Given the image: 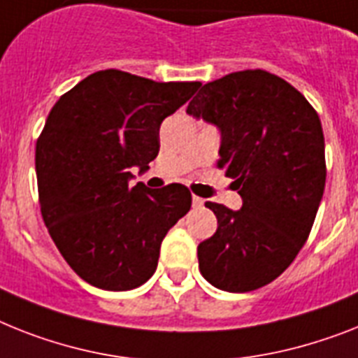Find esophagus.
I'll return each mask as SVG.
<instances>
[{
  "label": "esophagus",
  "instance_id": "34e87169",
  "mask_svg": "<svg viewBox=\"0 0 358 358\" xmlns=\"http://www.w3.org/2000/svg\"><path fill=\"white\" fill-rule=\"evenodd\" d=\"M192 205H194V208H201V206L205 205V199H201V197L194 196L192 197Z\"/></svg>",
  "mask_w": 358,
  "mask_h": 358
}]
</instances>
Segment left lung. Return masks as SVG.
I'll use <instances>...</instances> for the list:
<instances>
[{
    "instance_id": "obj_1",
    "label": "left lung",
    "mask_w": 358,
    "mask_h": 358,
    "mask_svg": "<svg viewBox=\"0 0 358 358\" xmlns=\"http://www.w3.org/2000/svg\"><path fill=\"white\" fill-rule=\"evenodd\" d=\"M186 113L220 129V161L243 205L205 203L217 230L197 247L206 282L247 292L276 280L306 243L324 186V133L317 111L289 82L262 69L208 82Z\"/></svg>"
}]
</instances>
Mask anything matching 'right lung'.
<instances>
[{"instance_id": "obj_1", "label": "right lung", "mask_w": 358, "mask_h": 358, "mask_svg": "<svg viewBox=\"0 0 358 358\" xmlns=\"http://www.w3.org/2000/svg\"><path fill=\"white\" fill-rule=\"evenodd\" d=\"M199 82H153L96 71L62 94L36 143L45 227L80 278L129 291L152 278L166 232L192 206L179 182L129 188L159 153V128Z\"/></svg>"}]
</instances>
